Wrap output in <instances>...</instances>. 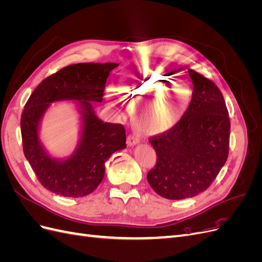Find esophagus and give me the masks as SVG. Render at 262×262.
<instances>
[{
    "mask_svg": "<svg viewBox=\"0 0 262 262\" xmlns=\"http://www.w3.org/2000/svg\"><path fill=\"white\" fill-rule=\"evenodd\" d=\"M138 143H140V138L136 136V134H129L128 138H126V144L129 146H133Z\"/></svg>",
    "mask_w": 262,
    "mask_h": 262,
    "instance_id": "1",
    "label": "esophagus"
}]
</instances>
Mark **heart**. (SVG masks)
<instances>
[{"instance_id":"1","label":"heart","mask_w":262,"mask_h":262,"mask_svg":"<svg viewBox=\"0 0 262 262\" xmlns=\"http://www.w3.org/2000/svg\"><path fill=\"white\" fill-rule=\"evenodd\" d=\"M176 78L158 70H139L126 74L119 84V93L128 104L134 108L133 121L137 128L147 136H156L171 130L182 120L187 114L191 92L187 86L173 85ZM178 96L181 102L175 100ZM110 105L117 110L123 108L122 99L114 92L106 95ZM158 100V102L157 100ZM157 101L158 109L156 120L152 125L146 124L144 115L149 103Z\"/></svg>"}]
</instances>
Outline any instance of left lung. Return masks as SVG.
<instances>
[{
  "instance_id": "left-lung-1",
  "label": "left lung",
  "mask_w": 262,
  "mask_h": 262,
  "mask_svg": "<svg viewBox=\"0 0 262 262\" xmlns=\"http://www.w3.org/2000/svg\"><path fill=\"white\" fill-rule=\"evenodd\" d=\"M188 73L193 92L187 114L175 128L149 139L157 161L147 181L169 200L207 190L228 156L231 124L223 95L207 77L191 69Z\"/></svg>"
}]
</instances>
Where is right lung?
Wrapping results in <instances>:
<instances>
[{"label": "right lung", "instance_id": "add662e5", "mask_svg": "<svg viewBox=\"0 0 262 262\" xmlns=\"http://www.w3.org/2000/svg\"><path fill=\"white\" fill-rule=\"evenodd\" d=\"M117 63H78L63 68L39 84L25 105L21 119L24 154L40 184L68 198L92 193L105 176V163L125 148L123 125L98 119L93 102H101L109 73ZM75 101L81 118L80 140L67 159L52 158L43 146L38 129L52 102Z\"/></svg>", "mask_w": 262, "mask_h": 262}]
</instances>
